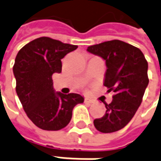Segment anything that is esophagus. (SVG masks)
Masks as SVG:
<instances>
[{"label": "esophagus", "instance_id": "esophagus-1", "mask_svg": "<svg viewBox=\"0 0 161 161\" xmlns=\"http://www.w3.org/2000/svg\"><path fill=\"white\" fill-rule=\"evenodd\" d=\"M85 103H89V104H92V103H94V102H93L92 100H91V99H88V98H86V99H85Z\"/></svg>", "mask_w": 161, "mask_h": 161}]
</instances>
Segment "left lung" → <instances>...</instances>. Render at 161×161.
Listing matches in <instances>:
<instances>
[{
    "label": "left lung",
    "instance_id": "left-lung-1",
    "mask_svg": "<svg viewBox=\"0 0 161 161\" xmlns=\"http://www.w3.org/2000/svg\"><path fill=\"white\" fill-rule=\"evenodd\" d=\"M89 53L106 60L104 86L114 92L113 100L106 107L105 115L93 120L102 133H113L125 127L141 105L147 86L148 62L141 50L120 40L92 45Z\"/></svg>",
    "mask_w": 161,
    "mask_h": 161
}]
</instances>
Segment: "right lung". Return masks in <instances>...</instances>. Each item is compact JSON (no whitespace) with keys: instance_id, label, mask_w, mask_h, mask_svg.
<instances>
[{"instance_id":"1","label":"right lung","mask_w":161,"mask_h":161,"mask_svg":"<svg viewBox=\"0 0 161 161\" xmlns=\"http://www.w3.org/2000/svg\"><path fill=\"white\" fill-rule=\"evenodd\" d=\"M76 48L43 36L25 44L16 56L17 94L27 117L42 130L64 128L71 120L74 107L84 103L80 94H63L53 89V75L61 72V58Z\"/></svg>"}]
</instances>
